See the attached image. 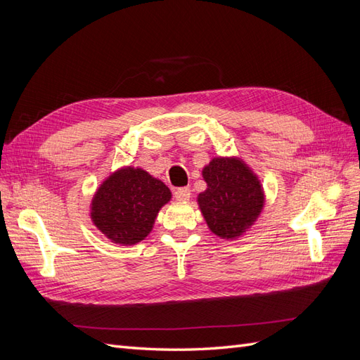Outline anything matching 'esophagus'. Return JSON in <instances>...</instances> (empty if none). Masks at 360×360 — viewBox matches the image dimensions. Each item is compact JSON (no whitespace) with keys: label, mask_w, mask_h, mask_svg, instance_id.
Here are the masks:
<instances>
[{"label":"esophagus","mask_w":360,"mask_h":360,"mask_svg":"<svg viewBox=\"0 0 360 360\" xmlns=\"http://www.w3.org/2000/svg\"><path fill=\"white\" fill-rule=\"evenodd\" d=\"M174 197L179 201H188L191 198V189L189 188H179L174 192Z\"/></svg>","instance_id":"1"}]
</instances>
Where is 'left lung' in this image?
<instances>
[{
    "instance_id": "obj_1",
    "label": "left lung",
    "mask_w": 360,
    "mask_h": 360,
    "mask_svg": "<svg viewBox=\"0 0 360 360\" xmlns=\"http://www.w3.org/2000/svg\"><path fill=\"white\" fill-rule=\"evenodd\" d=\"M207 189L198 204L210 230L222 238H236L252 225L264 204L259 180L243 162L214 158L202 169Z\"/></svg>"
}]
</instances>
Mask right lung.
Listing matches in <instances>:
<instances>
[{
  "label": "right lung",
  "instance_id": "right-lung-1",
  "mask_svg": "<svg viewBox=\"0 0 360 360\" xmlns=\"http://www.w3.org/2000/svg\"><path fill=\"white\" fill-rule=\"evenodd\" d=\"M169 189L141 168H123L103 181L91 202L94 225L112 242L135 245L148 236Z\"/></svg>",
  "mask_w": 360,
  "mask_h": 360
}]
</instances>
